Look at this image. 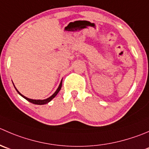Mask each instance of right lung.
<instances>
[{
	"label": "right lung",
	"mask_w": 149,
	"mask_h": 149,
	"mask_svg": "<svg viewBox=\"0 0 149 149\" xmlns=\"http://www.w3.org/2000/svg\"><path fill=\"white\" fill-rule=\"evenodd\" d=\"M62 83H63V82H62V81L60 82V86H59V87L57 88V90H56V92H54V93L53 94V95H52L51 97H49L47 98V99H46V100H32V99H30V98H27V97H24V95H22V94L20 93V92H19V91L17 90V89H17V92H18V93L19 94V95H21L22 97H24V99H26L27 101H29V102H32V103H33V104H36V105H44V104H47V103H48L49 102H50V101H51L52 100L53 98H54V97H55L56 95H57V93H58V92H60V89H61Z\"/></svg>",
	"instance_id": "add662e5"
}]
</instances>
